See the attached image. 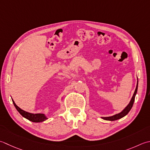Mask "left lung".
Here are the masks:
<instances>
[{
    "mask_svg": "<svg viewBox=\"0 0 150 150\" xmlns=\"http://www.w3.org/2000/svg\"><path fill=\"white\" fill-rule=\"evenodd\" d=\"M137 89H138V81H137V87H136V89L135 91H134V94L132 97V98L131 99V101L129 105H127V107H126L124 110H123L121 112L119 113V114H115V115H114L112 116H110V117H102V118L103 120H110V121H114V120H118L123 118V117H124L125 116L127 115L128 114V112H129L130 110L131 109L132 107H133V103H134V98H135V96L137 94Z\"/></svg>",
    "mask_w": 150,
    "mask_h": 150,
    "instance_id": "8db88e82",
    "label": "left lung"
}]
</instances>
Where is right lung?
Instances as JSON below:
<instances>
[{
  "mask_svg": "<svg viewBox=\"0 0 150 150\" xmlns=\"http://www.w3.org/2000/svg\"><path fill=\"white\" fill-rule=\"evenodd\" d=\"M12 101L15 107L16 108L17 111H18V112L21 114L24 118L30 120V121L33 122H42L47 119L45 117V116L43 114H31V113L26 112V111L21 109L19 107H17L13 100Z\"/></svg>",
  "mask_w": 150,
  "mask_h": 150,
  "instance_id": "right-lung-1",
  "label": "right lung"
}]
</instances>
